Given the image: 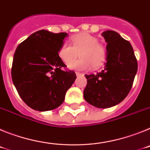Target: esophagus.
<instances>
[{"mask_svg":"<svg viewBox=\"0 0 150 150\" xmlns=\"http://www.w3.org/2000/svg\"><path fill=\"white\" fill-rule=\"evenodd\" d=\"M76 75L77 76H83V74H81V73H79V72H76Z\"/></svg>","mask_w":150,"mask_h":150,"instance_id":"1","label":"esophagus"}]
</instances>
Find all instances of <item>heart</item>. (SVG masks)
Segmentation results:
<instances>
[{
	"instance_id": "1",
	"label": "heart",
	"mask_w": 150,
	"mask_h": 150,
	"mask_svg": "<svg viewBox=\"0 0 150 150\" xmlns=\"http://www.w3.org/2000/svg\"><path fill=\"white\" fill-rule=\"evenodd\" d=\"M71 45L64 43L61 45L58 51L59 59L67 64L77 57L79 54L81 59L72 61L67 64L72 70L84 71L91 68L98 67L106 59V50L98 43V39L88 33H80L71 38Z\"/></svg>"
}]
</instances>
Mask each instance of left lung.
<instances>
[{"label": "left lung", "instance_id": "obj_1", "mask_svg": "<svg viewBox=\"0 0 150 150\" xmlns=\"http://www.w3.org/2000/svg\"><path fill=\"white\" fill-rule=\"evenodd\" d=\"M101 35L107 43V62L103 71L86 74L85 100L98 108H109L120 104L129 93L137 71V62L128 40L114 30Z\"/></svg>", "mask_w": 150, "mask_h": 150}]
</instances>
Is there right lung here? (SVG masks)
Instances as JSON below:
<instances>
[{
    "mask_svg": "<svg viewBox=\"0 0 150 150\" xmlns=\"http://www.w3.org/2000/svg\"><path fill=\"white\" fill-rule=\"evenodd\" d=\"M67 33L40 30L18 45L13 56L12 79L18 95L34 110L59 107L76 76L59 59L58 51Z\"/></svg>",
    "mask_w": 150,
    "mask_h": 150,
    "instance_id": "right-lung-1",
    "label": "right lung"
}]
</instances>
